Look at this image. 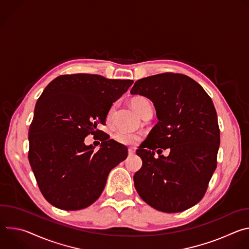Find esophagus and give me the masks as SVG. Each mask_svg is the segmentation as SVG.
I'll return each mask as SVG.
<instances>
[{"mask_svg":"<svg viewBox=\"0 0 249 249\" xmlns=\"http://www.w3.org/2000/svg\"><path fill=\"white\" fill-rule=\"evenodd\" d=\"M128 154H129V156H133L135 154V150L134 149H129Z\"/></svg>","mask_w":249,"mask_h":249,"instance_id":"esophagus-1","label":"esophagus"}]
</instances>
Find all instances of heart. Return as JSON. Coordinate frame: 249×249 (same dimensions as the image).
<instances>
[{
	"label": "heart",
	"instance_id": "b5f03b06",
	"mask_svg": "<svg viewBox=\"0 0 249 249\" xmlns=\"http://www.w3.org/2000/svg\"><path fill=\"white\" fill-rule=\"evenodd\" d=\"M132 105L134 109L143 116L149 109H152V104L149 98L143 95H137L132 99ZM113 108H111L107 114V121L110 122L112 119ZM143 138V135L137 132H128L124 130H118L113 134V139L118 144L123 146L134 147L140 143V141Z\"/></svg>",
	"mask_w": 249,
	"mask_h": 249
}]
</instances>
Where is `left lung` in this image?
I'll return each instance as SVG.
<instances>
[{"instance_id":"8db88e82","label":"left lung","mask_w":249,"mask_h":249,"mask_svg":"<svg viewBox=\"0 0 249 249\" xmlns=\"http://www.w3.org/2000/svg\"><path fill=\"white\" fill-rule=\"evenodd\" d=\"M130 92L151 99L159 119L136 152L143 160L134 175L138 194L164 213L193 207L217 167L220 128L214 103L197 82L182 74L138 80ZM166 148L168 157L154 158V150L160 155Z\"/></svg>"}]
</instances>
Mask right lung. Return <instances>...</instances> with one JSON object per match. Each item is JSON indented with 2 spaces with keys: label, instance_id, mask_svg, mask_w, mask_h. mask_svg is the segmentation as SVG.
Here are the masks:
<instances>
[{
  "label": "right lung",
  "instance_id": "add662e5",
  "mask_svg": "<svg viewBox=\"0 0 249 249\" xmlns=\"http://www.w3.org/2000/svg\"><path fill=\"white\" fill-rule=\"evenodd\" d=\"M133 84L99 75L74 74L54 79L43 90L29 126L28 160L44 198L54 207L82 210L102 193L111 169L128 149L98 130L113 104ZM100 133L101 149L84 138Z\"/></svg>",
  "mask_w": 249,
  "mask_h": 249
}]
</instances>
